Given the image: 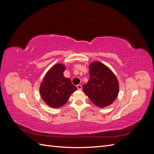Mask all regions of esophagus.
I'll return each mask as SVG.
<instances>
[{
    "instance_id": "1",
    "label": "esophagus",
    "mask_w": 154,
    "mask_h": 154,
    "mask_svg": "<svg viewBox=\"0 0 154 154\" xmlns=\"http://www.w3.org/2000/svg\"><path fill=\"white\" fill-rule=\"evenodd\" d=\"M76 87H77V88H78V90H82V86L81 85H80V84L76 86Z\"/></svg>"
}]
</instances>
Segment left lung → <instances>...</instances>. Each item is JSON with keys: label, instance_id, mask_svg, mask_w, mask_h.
<instances>
[{"label": "left lung", "instance_id": "left-lung-1", "mask_svg": "<svg viewBox=\"0 0 154 154\" xmlns=\"http://www.w3.org/2000/svg\"><path fill=\"white\" fill-rule=\"evenodd\" d=\"M90 79L83 91L95 105L100 108L112 104L118 97L119 82L111 70L100 62L89 65Z\"/></svg>", "mask_w": 154, "mask_h": 154}]
</instances>
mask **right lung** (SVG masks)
<instances>
[{
    "mask_svg": "<svg viewBox=\"0 0 154 154\" xmlns=\"http://www.w3.org/2000/svg\"><path fill=\"white\" fill-rule=\"evenodd\" d=\"M66 69L62 63H57L46 73L40 87V93L45 103L52 108H59L67 103L72 93L76 91L69 78L64 77Z\"/></svg>",
    "mask_w": 154,
    "mask_h": 154,
    "instance_id": "add662e5",
    "label": "right lung"
}]
</instances>
